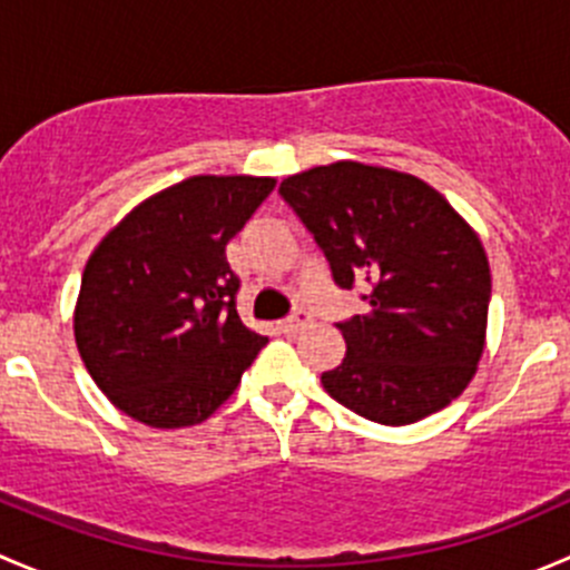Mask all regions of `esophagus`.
<instances>
[{
    "label": "esophagus",
    "instance_id": "1",
    "mask_svg": "<svg viewBox=\"0 0 570 570\" xmlns=\"http://www.w3.org/2000/svg\"><path fill=\"white\" fill-rule=\"evenodd\" d=\"M308 325H312V314H308L306 308H297L292 317H286L284 322H281V331L297 333V331H303V327H308Z\"/></svg>",
    "mask_w": 570,
    "mask_h": 570
}]
</instances>
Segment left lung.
<instances>
[{
	"mask_svg": "<svg viewBox=\"0 0 570 570\" xmlns=\"http://www.w3.org/2000/svg\"><path fill=\"white\" fill-rule=\"evenodd\" d=\"M314 234L333 281L370 284L366 314L336 322L342 364L322 372L336 402L377 424L450 405L485 347L491 269L480 237L422 178L333 163L278 187Z\"/></svg>",
	"mask_w": 570,
	"mask_h": 570,
	"instance_id": "obj_1",
	"label": "left lung"
}]
</instances>
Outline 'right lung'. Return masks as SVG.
<instances>
[{
    "label": "right lung",
    "instance_id": "right-lung-1",
    "mask_svg": "<svg viewBox=\"0 0 570 570\" xmlns=\"http://www.w3.org/2000/svg\"><path fill=\"white\" fill-rule=\"evenodd\" d=\"M267 176H193L151 195L85 264L79 355L115 407L148 428L204 422L267 336L237 314L226 245L273 193Z\"/></svg>",
    "mask_w": 570,
    "mask_h": 570
}]
</instances>
